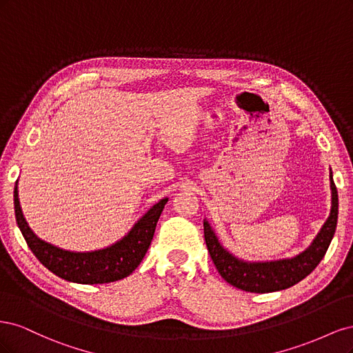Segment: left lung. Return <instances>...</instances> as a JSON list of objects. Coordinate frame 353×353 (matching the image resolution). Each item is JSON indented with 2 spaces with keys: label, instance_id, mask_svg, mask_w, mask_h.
Masks as SVG:
<instances>
[{
  "label": "left lung",
  "instance_id": "obj_1",
  "mask_svg": "<svg viewBox=\"0 0 353 353\" xmlns=\"http://www.w3.org/2000/svg\"><path fill=\"white\" fill-rule=\"evenodd\" d=\"M331 187V212L321 231L309 248L292 259H281L272 262H244L232 256L222 248L209 222H203L205 227V240L210 258L215 263L218 272L227 283L250 293H271L284 290L302 281L311 274L316 265L321 262L328 245L333 240L337 227L339 196L330 172Z\"/></svg>",
  "mask_w": 353,
  "mask_h": 353
}]
</instances>
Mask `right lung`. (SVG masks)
<instances>
[{
  "label": "right lung",
  "mask_w": 353,
  "mask_h": 353,
  "mask_svg": "<svg viewBox=\"0 0 353 353\" xmlns=\"http://www.w3.org/2000/svg\"><path fill=\"white\" fill-rule=\"evenodd\" d=\"M168 199H162L138 221L132 230L110 248L94 252H69L38 239L29 228L14 187V213L29 249L37 259L60 279L78 284H104L122 280L141 263L154 236L156 223Z\"/></svg>",
  "instance_id": "1"
}]
</instances>
